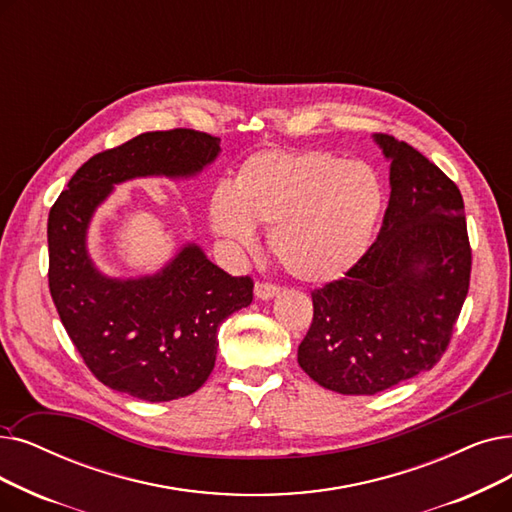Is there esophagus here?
<instances>
[{
	"label": "esophagus",
	"mask_w": 512,
	"mask_h": 512,
	"mask_svg": "<svg viewBox=\"0 0 512 512\" xmlns=\"http://www.w3.org/2000/svg\"><path fill=\"white\" fill-rule=\"evenodd\" d=\"M280 293V286L274 284V282H268V280H257L255 282V295L259 299H270L274 295Z\"/></svg>",
	"instance_id": "1"
}]
</instances>
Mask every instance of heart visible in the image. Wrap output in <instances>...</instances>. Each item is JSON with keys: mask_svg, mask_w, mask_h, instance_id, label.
Wrapping results in <instances>:
<instances>
[{"mask_svg": "<svg viewBox=\"0 0 512 512\" xmlns=\"http://www.w3.org/2000/svg\"><path fill=\"white\" fill-rule=\"evenodd\" d=\"M383 209L374 169L318 148H270L251 154L232 182L209 194L215 234L242 249L255 227L270 226V251L307 282L343 276L368 251Z\"/></svg>", "mask_w": 512, "mask_h": 512, "instance_id": "obj_1", "label": "heart"}]
</instances>
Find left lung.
Instances as JSON below:
<instances>
[{"label":"left lung","mask_w":512,"mask_h":512,"mask_svg":"<svg viewBox=\"0 0 512 512\" xmlns=\"http://www.w3.org/2000/svg\"><path fill=\"white\" fill-rule=\"evenodd\" d=\"M374 138L391 159L381 232L343 278L311 291L314 318L297 351L309 379L343 395H374L431 370L471 282L458 186L410 144Z\"/></svg>","instance_id":"obj_1"}]
</instances>
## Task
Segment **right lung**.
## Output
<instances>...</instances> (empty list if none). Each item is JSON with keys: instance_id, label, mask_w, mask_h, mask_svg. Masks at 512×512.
I'll list each match as a JSON object with an SVG mask.
<instances>
[{"instance_id": "1", "label": "right lung", "mask_w": 512, "mask_h": 512, "mask_svg": "<svg viewBox=\"0 0 512 512\" xmlns=\"http://www.w3.org/2000/svg\"><path fill=\"white\" fill-rule=\"evenodd\" d=\"M196 129L148 131L85 161L48 217V284L60 322L100 383L146 402H171L209 379L217 328L251 305L253 278L232 276L190 244L150 278H104L85 232L115 184L138 175H192L219 152Z\"/></svg>"}]
</instances>
